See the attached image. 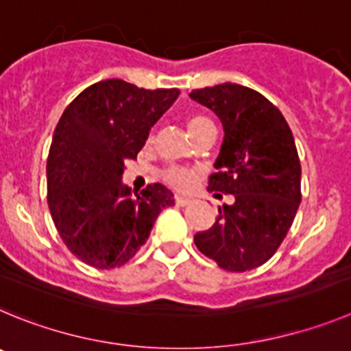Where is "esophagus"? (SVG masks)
Instances as JSON below:
<instances>
[{"label":"esophagus","mask_w":351,"mask_h":351,"mask_svg":"<svg viewBox=\"0 0 351 351\" xmlns=\"http://www.w3.org/2000/svg\"><path fill=\"white\" fill-rule=\"evenodd\" d=\"M175 203L178 204V206H187V204L192 203V199L191 197H185V195H176Z\"/></svg>","instance_id":"34e87169"}]
</instances>
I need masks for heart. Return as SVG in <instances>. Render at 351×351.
I'll list each match as a JSON object with an SVG mask.
<instances>
[{
  "instance_id": "obj_1",
  "label": "heart",
  "mask_w": 351,
  "mask_h": 351,
  "mask_svg": "<svg viewBox=\"0 0 351 351\" xmlns=\"http://www.w3.org/2000/svg\"><path fill=\"white\" fill-rule=\"evenodd\" d=\"M211 122L208 121L206 117L203 115H191L187 119V131L189 134H191L192 138L197 134L199 131L203 128H206V125H210ZM164 182L168 183V185H171V187L178 189V191H187V189H191L192 185H194L195 182V173L192 171V169H185V168H169L164 171L162 175Z\"/></svg>"
}]
</instances>
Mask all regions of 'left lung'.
<instances>
[{
	"label": "left lung",
	"mask_w": 351,
	"mask_h": 351,
	"mask_svg": "<svg viewBox=\"0 0 351 351\" xmlns=\"http://www.w3.org/2000/svg\"><path fill=\"white\" fill-rule=\"evenodd\" d=\"M189 96L210 108L223 128L215 160L219 171L208 180V191L234 195V203L219 208V219L197 232L194 243L222 269H255L282 245L301 203V162L292 131L269 99L245 85L226 82Z\"/></svg>",
	"instance_id": "obj_1"
}]
</instances>
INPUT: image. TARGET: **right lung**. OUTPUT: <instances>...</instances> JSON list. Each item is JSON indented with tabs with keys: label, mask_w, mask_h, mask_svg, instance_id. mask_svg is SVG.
Returning <instances> with one entry per match:
<instances>
[{
	"label": "right lung",
	"mask_w": 351,
	"mask_h": 351,
	"mask_svg": "<svg viewBox=\"0 0 351 351\" xmlns=\"http://www.w3.org/2000/svg\"><path fill=\"white\" fill-rule=\"evenodd\" d=\"M180 96L112 78L78 94L59 119L47 160L49 208L69 252L97 269L124 266L175 204L160 183L138 194L122 182L148 132Z\"/></svg>",
	"instance_id": "add662e5"
}]
</instances>
